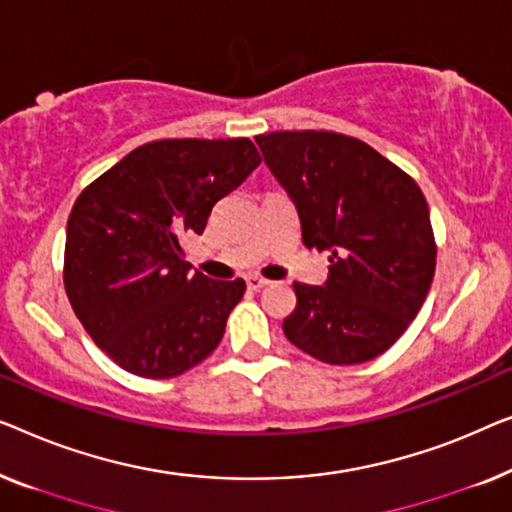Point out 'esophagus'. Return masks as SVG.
Returning <instances> with one entry per match:
<instances>
[{
    "instance_id": "1",
    "label": "esophagus",
    "mask_w": 512,
    "mask_h": 512,
    "mask_svg": "<svg viewBox=\"0 0 512 512\" xmlns=\"http://www.w3.org/2000/svg\"><path fill=\"white\" fill-rule=\"evenodd\" d=\"M246 283H248V290H262V287L269 285V280L259 278V276H250Z\"/></svg>"
}]
</instances>
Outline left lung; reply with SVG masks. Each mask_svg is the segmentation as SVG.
<instances>
[{
	"label": "left lung",
	"instance_id": "1",
	"mask_svg": "<svg viewBox=\"0 0 512 512\" xmlns=\"http://www.w3.org/2000/svg\"><path fill=\"white\" fill-rule=\"evenodd\" d=\"M255 141L297 206L304 246L331 262L325 285H292L287 341L334 366L383 355L420 313L436 271L420 185L348 134L285 129Z\"/></svg>",
	"mask_w": 512,
	"mask_h": 512
}]
</instances>
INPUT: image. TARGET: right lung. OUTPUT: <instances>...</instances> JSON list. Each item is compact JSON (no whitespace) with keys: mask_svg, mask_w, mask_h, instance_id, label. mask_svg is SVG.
<instances>
[{"mask_svg":"<svg viewBox=\"0 0 512 512\" xmlns=\"http://www.w3.org/2000/svg\"><path fill=\"white\" fill-rule=\"evenodd\" d=\"M262 162L246 139H162L134 148L78 194L64 290L120 369L174 378L218 348L246 280L190 273L183 241Z\"/></svg>","mask_w":512,"mask_h":512,"instance_id":"add662e5","label":"right lung"}]
</instances>
